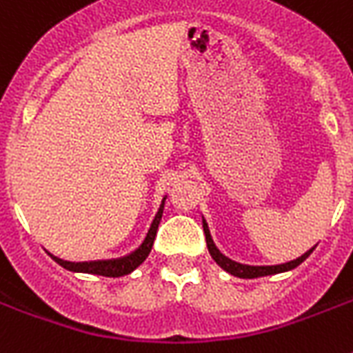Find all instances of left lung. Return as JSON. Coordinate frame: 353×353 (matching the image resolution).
<instances>
[{
	"label": "left lung",
	"instance_id": "1",
	"mask_svg": "<svg viewBox=\"0 0 353 353\" xmlns=\"http://www.w3.org/2000/svg\"><path fill=\"white\" fill-rule=\"evenodd\" d=\"M203 231H205V240H207V247H209L210 256L214 258L216 263L223 268L227 273L234 274L238 279H258V276H268V274H276V273H284V271H290V269H295L296 265H301L304 260H306L310 254L313 252V249H310L307 252H304L302 256H299L296 260H291V262L280 263V265H243V263L232 262L227 256H223L220 252V249L214 245V241H212V236L209 232V227L203 221Z\"/></svg>",
	"mask_w": 353,
	"mask_h": 353
}]
</instances>
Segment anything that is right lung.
<instances>
[{"mask_svg": "<svg viewBox=\"0 0 353 353\" xmlns=\"http://www.w3.org/2000/svg\"><path fill=\"white\" fill-rule=\"evenodd\" d=\"M165 199L161 201V207L155 214L152 225H150L148 232H146V238L143 240V243L135 249V251L128 252L121 258H108V260H90V262H68V260H62V258H54V262H58L62 268L69 269V271H74V273H90V274H102V276H124V274L132 273L133 269H137L141 263L146 260V256L152 251V245H154L155 234H157V227H159L161 216H163V209H165Z\"/></svg>", "mask_w": 353, "mask_h": 353, "instance_id": "1", "label": "right lung"}]
</instances>
